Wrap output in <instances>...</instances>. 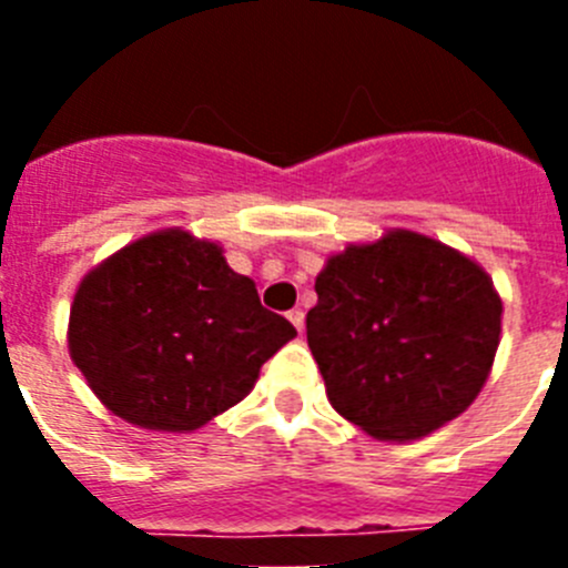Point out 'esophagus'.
<instances>
[{
    "mask_svg": "<svg viewBox=\"0 0 568 568\" xmlns=\"http://www.w3.org/2000/svg\"><path fill=\"white\" fill-rule=\"evenodd\" d=\"M290 321H293L298 333H304V310H293V313H290Z\"/></svg>",
    "mask_w": 568,
    "mask_h": 568,
    "instance_id": "esophagus-1",
    "label": "esophagus"
}]
</instances>
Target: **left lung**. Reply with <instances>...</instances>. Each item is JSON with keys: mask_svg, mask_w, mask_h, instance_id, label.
I'll return each instance as SVG.
<instances>
[{"mask_svg": "<svg viewBox=\"0 0 568 568\" xmlns=\"http://www.w3.org/2000/svg\"><path fill=\"white\" fill-rule=\"evenodd\" d=\"M307 344L338 415L378 440H418L478 398L504 301L460 250L413 230L346 244L315 278Z\"/></svg>", "mask_w": 568, "mask_h": 568, "instance_id": "left-lung-1", "label": "left lung"}]
</instances>
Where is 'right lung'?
Wrapping results in <instances>:
<instances>
[{"mask_svg":"<svg viewBox=\"0 0 568 568\" xmlns=\"http://www.w3.org/2000/svg\"><path fill=\"white\" fill-rule=\"evenodd\" d=\"M293 338L222 244L182 227L130 241L90 270L68 324L93 395L153 433H193L247 398L261 364Z\"/></svg>","mask_w":568,"mask_h":568,"instance_id":"right-lung-1","label":"right lung"}]
</instances>
